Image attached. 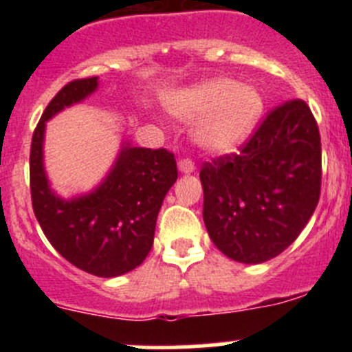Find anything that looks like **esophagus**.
<instances>
[{"label":"esophagus","mask_w":352,"mask_h":352,"mask_svg":"<svg viewBox=\"0 0 352 352\" xmlns=\"http://www.w3.org/2000/svg\"><path fill=\"white\" fill-rule=\"evenodd\" d=\"M179 170L182 173H190L196 170V165H194V162L190 158H180L179 160Z\"/></svg>","instance_id":"1"}]
</instances>
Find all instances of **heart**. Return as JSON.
<instances>
[{
  "instance_id": "b5f03b06",
  "label": "heart",
  "mask_w": 352,
  "mask_h": 352,
  "mask_svg": "<svg viewBox=\"0 0 352 352\" xmlns=\"http://www.w3.org/2000/svg\"><path fill=\"white\" fill-rule=\"evenodd\" d=\"M170 109L189 120L206 116L196 129L197 141L211 151H228L254 129L264 102L254 87L216 78L177 95Z\"/></svg>"
}]
</instances>
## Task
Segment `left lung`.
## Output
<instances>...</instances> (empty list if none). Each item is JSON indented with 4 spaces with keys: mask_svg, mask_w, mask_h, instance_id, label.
I'll use <instances>...</instances> for the list:
<instances>
[{
    "mask_svg": "<svg viewBox=\"0 0 352 352\" xmlns=\"http://www.w3.org/2000/svg\"><path fill=\"white\" fill-rule=\"evenodd\" d=\"M199 177L204 225L226 257L261 264L281 254L320 197V133L307 102L272 109L239 153L202 163Z\"/></svg>",
    "mask_w": 352,
    "mask_h": 352,
    "instance_id": "8db88e82",
    "label": "left lung"
}]
</instances>
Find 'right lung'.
<instances>
[{"instance_id": "add662e5", "label": "right lung", "mask_w": 352, "mask_h": 352, "mask_svg": "<svg viewBox=\"0 0 352 352\" xmlns=\"http://www.w3.org/2000/svg\"><path fill=\"white\" fill-rule=\"evenodd\" d=\"M97 87V76L73 80L45 107L32 136L30 194L42 232L67 262L98 278H116L136 269L150 254L158 211L179 172L172 151L127 143L91 194L63 201L49 189L42 163L45 120Z\"/></svg>"}]
</instances>
